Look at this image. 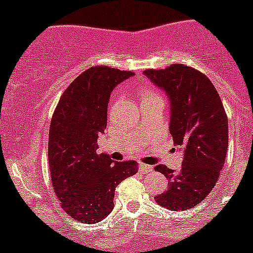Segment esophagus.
<instances>
[{
  "label": "esophagus",
  "mask_w": 253,
  "mask_h": 253,
  "mask_svg": "<svg viewBox=\"0 0 253 253\" xmlns=\"http://www.w3.org/2000/svg\"><path fill=\"white\" fill-rule=\"evenodd\" d=\"M139 171L143 173H149L152 171V167H151V165H146V164H140L139 165Z\"/></svg>",
  "instance_id": "1"
}]
</instances>
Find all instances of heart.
<instances>
[{
  "instance_id": "1",
  "label": "heart",
  "mask_w": 253,
  "mask_h": 253,
  "mask_svg": "<svg viewBox=\"0 0 253 253\" xmlns=\"http://www.w3.org/2000/svg\"><path fill=\"white\" fill-rule=\"evenodd\" d=\"M139 97H140V101H149V100H155V98H161L158 92H156L155 90L146 88V86H141L140 90H139Z\"/></svg>"
}]
</instances>
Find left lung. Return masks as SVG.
Segmentation results:
<instances>
[{"label": "left lung", "instance_id": "1", "mask_svg": "<svg viewBox=\"0 0 253 253\" xmlns=\"http://www.w3.org/2000/svg\"><path fill=\"white\" fill-rule=\"evenodd\" d=\"M144 74L165 90L170 98V133L173 143L184 149L178 172L159 164L155 170L168 179L156 202L168 210L182 211L202 202L215 187L225 164L228 146L227 114L210 78L201 71L172 64Z\"/></svg>", "mask_w": 253, "mask_h": 253}]
</instances>
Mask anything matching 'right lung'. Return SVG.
<instances>
[{
    "instance_id": "obj_1",
    "label": "right lung",
    "mask_w": 253,
    "mask_h": 253,
    "mask_svg": "<svg viewBox=\"0 0 253 253\" xmlns=\"http://www.w3.org/2000/svg\"><path fill=\"white\" fill-rule=\"evenodd\" d=\"M97 65L88 69L62 94L50 125L48 165L60 207L72 219L95 223L112 213L115 188L138 171L135 161L113 162L98 155L97 138L107 127L110 92L133 76Z\"/></svg>"
}]
</instances>
